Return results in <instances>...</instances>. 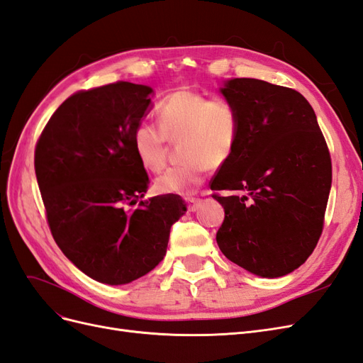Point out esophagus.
Segmentation results:
<instances>
[{"label":"esophagus","mask_w":363,"mask_h":363,"mask_svg":"<svg viewBox=\"0 0 363 363\" xmlns=\"http://www.w3.org/2000/svg\"><path fill=\"white\" fill-rule=\"evenodd\" d=\"M186 203H188L189 212H195V211H199V207L201 204V199H186Z\"/></svg>","instance_id":"esophagus-1"}]
</instances>
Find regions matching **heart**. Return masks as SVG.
<instances>
[{
    "instance_id": "b5f03b06",
    "label": "heart",
    "mask_w": 363,
    "mask_h": 363,
    "mask_svg": "<svg viewBox=\"0 0 363 363\" xmlns=\"http://www.w3.org/2000/svg\"><path fill=\"white\" fill-rule=\"evenodd\" d=\"M157 116L160 125L140 121L135 127V155L145 169L159 172L167 164L168 139L184 138L183 159L189 162L159 175L155 189L164 195H191L212 164L219 167L232 157L240 128L238 108L225 98L180 89L159 103Z\"/></svg>"
}]
</instances>
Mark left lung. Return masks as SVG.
<instances>
[{
	"label": "left lung",
	"instance_id": "1",
	"mask_svg": "<svg viewBox=\"0 0 363 363\" xmlns=\"http://www.w3.org/2000/svg\"><path fill=\"white\" fill-rule=\"evenodd\" d=\"M221 94L239 112L232 157L212 196L224 207L216 233L223 255L260 277L286 276L307 260L323 233L332 160L316 115L291 87L233 79Z\"/></svg>",
	"mask_w": 363,
	"mask_h": 363
}]
</instances>
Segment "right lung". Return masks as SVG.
Returning a JSON list of instances; mask_svg holds the SVG:
<instances>
[{
	"label": "right lung",
	"instance_id": "right-lung-1",
	"mask_svg": "<svg viewBox=\"0 0 363 363\" xmlns=\"http://www.w3.org/2000/svg\"><path fill=\"white\" fill-rule=\"evenodd\" d=\"M150 86L116 82L80 91L50 118L35 171L56 244L74 265L106 284H125L167 255L180 195L139 201L148 175L131 135L151 104ZM138 206H136L135 204Z\"/></svg>",
	"mask_w": 363,
	"mask_h": 363
}]
</instances>
